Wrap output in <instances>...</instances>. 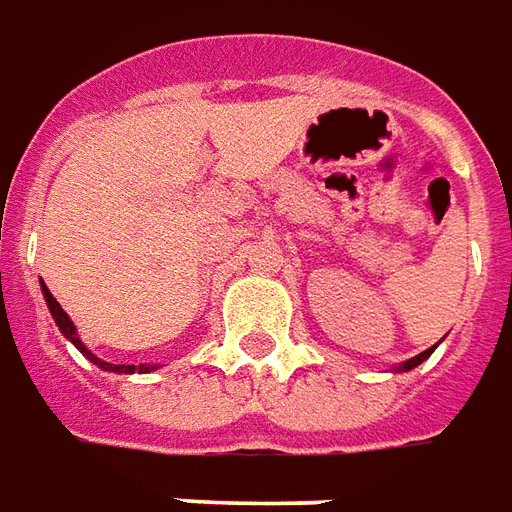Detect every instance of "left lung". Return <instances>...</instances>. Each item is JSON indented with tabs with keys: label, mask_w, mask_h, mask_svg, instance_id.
<instances>
[{
	"label": "left lung",
	"mask_w": 512,
	"mask_h": 512,
	"mask_svg": "<svg viewBox=\"0 0 512 512\" xmlns=\"http://www.w3.org/2000/svg\"><path fill=\"white\" fill-rule=\"evenodd\" d=\"M434 347H437V344H434ZM434 347H429V350H423V352H420V355H415V358H410V361L404 363L401 369H404V372H410V369H415L418 363H423V361H426V358H429L431 352H434Z\"/></svg>",
	"instance_id": "8db88e82"
}]
</instances>
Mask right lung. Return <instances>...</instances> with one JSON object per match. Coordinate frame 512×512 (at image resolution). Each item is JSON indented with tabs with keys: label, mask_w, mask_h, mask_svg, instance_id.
<instances>
[{
	"label": "right lung",
	"mask_w": 512,
	"mask_h": 512,
	"mask_svg": "<svg viewBox=\"0 0 512 512\" xmlns=\"http://www.w3.org/2000/svg\"><path fill=\"white\" fill-rule=\"evenodd\" d=\"M43 295H45V301H48V309H51V314H54L56 325H59V331H62L64 336H67V339H70V342H73L75 347H78V350H81L83 355H86V358H89V361L97 363L100 369H105V372H116V374L154 372V369H157V366H146V363H143V366H124V363H105V361H100V358H97V355H94L92 350H86V347H83V342H81V339H78V333H75L73 320L67 317V312H64L62 306H59V301H56L54 295H51V290H48V287H45V285H43Z\"/></svg>",
	"instance_id": "obj_1"
}]
</instances>
